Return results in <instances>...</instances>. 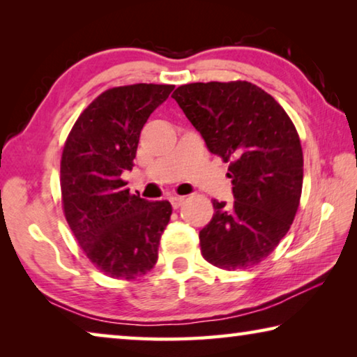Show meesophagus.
<instances>
[{"mask_svg":"<svg viewBox=\"0 0 357 357\" xmlns=\"http://www.w3.org/2000/svg\"><path fill=\"white\" fill-rule=\"evenodd\" d=\"M170 203H172V206L174 208V209H178L181 204L184 203V197H179V195H172L170 197Z\"/></svg>","mask_w":357,"mask_h":357,"instance_id":"34e87169","label":"esophagus"}]
</instances>
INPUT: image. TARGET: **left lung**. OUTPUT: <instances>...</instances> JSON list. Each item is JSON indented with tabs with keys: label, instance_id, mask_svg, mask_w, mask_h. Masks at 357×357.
I'll return each instance as SVG.
<instances>
[{
	"label": "left lung",
	"instance_id": "8db88e82",
	"mask_svg": "<svg viewBox=\"0 0 357 357\" xmlns=\"http://www.w3.org/2000/svg\"><path fill=\"white\" fill-rule=\"evenodd\" d=\"M172 98L211 153L229 162L234 202L213 200L202 255L227 271L261 263L299 208L304 159L294 124L273 96L249 82L179 86Z\"/></svg>",
	"mask_w": 357,
	"mask_h": 357
}]
</instances>
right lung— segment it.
<instances>
[{"mask_svg":"<svg viewBox=\"0 0 357 357\" xmlns=\"http://www.w3.org/2000/svg\"><path fill=\"white\" fill-rule=\"evenodd\" d=\"M173 84L107 89L84 108L61 157L64 215L96 268L113 279L153 269L170 202L130 195L121 174L132 170L144 123L168 99Z\"/></svg>","mask_w":357,"mask_h":357,"instance_id":"1","label":"right lung"}]
</instances>
